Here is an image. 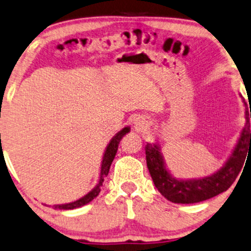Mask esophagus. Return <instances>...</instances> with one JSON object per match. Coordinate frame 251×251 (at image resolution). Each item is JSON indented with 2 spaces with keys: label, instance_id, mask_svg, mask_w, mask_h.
Returning <instances> with one entry per match:
<instances>
[{
  "label": "esophagus",
  "instance_id": "1",
  "mask_svg": "<svg viewBox=\"0 0 251 251\" xmlns=\"http://www.w3.org/2000/svg\"><path fill=\"white\" fill-rule=\"evenodd\" d=\"M134 126H135L136 130H138V131L143 130L145 126H147V122H145L144 119H140V117H138V119L135 120Z\"/></svg>",
  "mask_w": 251,
  "mask_h": 251
}]
</instances>
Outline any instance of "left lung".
Instances as JSON below:
<instances>
[{
    "label": "left lung",
    "mask_w": 251,
    "mask_h": 251,
    "mask_svg": "<svg viewBox=\"0 0 251 251\" xmlns=\"http://www.w3.org/2000/svg\"><path fill=\"white\" fill-rule=\"evenodd\" d=\"M244 106L246 102L243 100ZM246 123L233 150L224 165L218 171L201 178H176L166 165L158 143H147L145 154L147 165L154 186L163 197L175 203H194L211 199L227 191L235 181L244 162L251 154L250 117L251 109H244Z\"/></svg>",
    "instance_id": "left-lung-1"
}]
</instances>
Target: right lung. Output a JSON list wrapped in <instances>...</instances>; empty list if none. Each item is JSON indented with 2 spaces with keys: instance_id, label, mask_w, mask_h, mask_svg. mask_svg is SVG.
<instances>
[{
  "instance_id": "add662e5",
  "label": "right lung",
  "mask_w": 251,
  "mask_h": 251,
  "mask_svg": "<svg viewBox=\"0 0 251 251\" xmlns=\"http://www.w3.org/2000/svg\"><path fill=\"white\" fill-rule=\"evenodd\" d=\"M130 131V126H125L122 130H120L119 132H116L115 136H113L109 143H108L106 150H104L103 156H102V160H101V166H100V175H99V180L97 182L94 187L92 188L88 193H86L85 196L79 198V199L72 201V202H67V203H60V205H53L52 207L58 209H74V208H79V207H82L87 203L91 202L92 200H94L95 198L99 196L101 191V186L103 184L104 178L108 176V172H109L110 165L113 163L114 158H115V154L117 152V149H119V144L120 141L122 140V137L125 136L126 132Z\"/></svg>"
}]
</instances>
